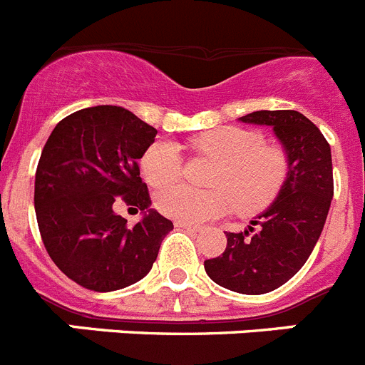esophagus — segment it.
<instances>
[{
  "label": "esophagus",
  "instance_id": "34e87169",
  "mask_svg": "<svg viewBox=\"0 0 365 365\" xmlns=\"http://www.w3.org/2000/svg\"><path fill=\"white\" fill-rule=\"evenodd\" d=\"M175 227L186 228V230H199L197 225H193V222H186V221H175Z\"/></svg>",
  "mask_w": 365,
  "mask_h": 365
}]
</instances>
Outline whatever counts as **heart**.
<instances>
[{
	"instance_id": "b5f03b06",
	"label": "heart",
	"mask_w": 365,
	"mask_h": 365,
	"mask_svg": "<svg viewBox=\"0 0 365 365\" xmlns=\"http://www.w3.org/2000/svg\"><path fill=\"white\" fill-rule=\"evenodd\" d=\"M192 148L217 160L210 179L214 190L197 192L186 185L168 186L182 175L179 148L170 140L153 143L140 159L144 179L151 186H168L155 197L157 208L179 221H210L234 206L243 215L259 214L276 201L291 170L285 148L265 143L259 131L235 125L199 135Z\"/></svg>"
}]
</instances>
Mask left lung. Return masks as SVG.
<instances>
[{
  "label": "left lung",
  "instance_id": "obj_1",
  "mask_svg": "<svg viewBox=\"0 0 365 365\" xmlns=\"http://www.w3.org/2000/svg\"><path fill=\"white\" fill-rule=\"evenodd\" d=\"M241 120L270 125L289 153V177L278 199L248 230L227 232L221 256L205 261L212 282L241 294H265L305 265L324 230L334 193L331 146L292 109L254 111Z\"/></svg>",
  "mask_w": 365,
  "mask_h": 365
}]
</instances>
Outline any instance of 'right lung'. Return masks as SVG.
I'll use <instances>...</instances> for the list:
<instances>
[{
  "label": "right lung",
  "instance_id": "obj_1",
  "mask_svg": "<svg viewBox=\"0 0 365 365\" xmlns=\"http://www.w3.org/2000/svg\"><path fill=\"white\" fill-rule=\"evenodd\" d=\"M157 130L118 106H95L60 120L45 143L34 208L54 265L89 291L109 292L143 279L153 267L170 219L151 210L138 159ZM146 211L128 227L112 206Z\"/></svg>",
  "mask_w": 365,
  "mask_h": 365
}]
</instances>
